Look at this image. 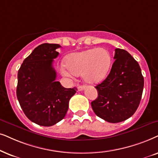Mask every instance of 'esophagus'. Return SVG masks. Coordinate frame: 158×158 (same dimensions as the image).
I'll return each mask as SVG.
<instances>
[{"instance_id":"esophagus-1","label":"esophagus","mask_w":158,"mask_h":158,"mask_svg":"<svg viewBox=\"0 0 158 158\" xmlns=\"http://www.w3.org/2000/svg\"><path fill=\"white\" fill-rule=\"evenodd\" d=\"M85 88V85H80L77 87V89H78V91H81V90H83Z\"/></svg>"}]
</instances>
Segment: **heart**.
I'll return each mask as SVG.
<instances>
[{"instance_id": "heart-1", "label": "heart", "mask_w": 158, "mask_h": 158, "mask_svg": "<svg viewBox=\"0 0 158 158\" xmlns=\"http://www.w3.org/2000/svg\"><path fill=\"white\" fill-rule=\"evenodd\" d=\"M66 63H62L60 66V72L65 77L81 74L85 81L97 84L108 73L111 56L105 48H94L69 55Z\"/></svg>"}]
</instances>
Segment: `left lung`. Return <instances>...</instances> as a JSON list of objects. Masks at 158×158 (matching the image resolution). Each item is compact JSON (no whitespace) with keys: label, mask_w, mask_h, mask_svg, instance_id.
Here are the masks:
<instances>
[{"label":"left lung","mask_w":158,"mask_h":158,"mask_svg":"<svg viewBox=\"0 0 158 158\" xmlns=\"http://www.w3.org/2000/svg\"><path fill=\"white\" fill-rule=\"evenodd\" d=\"M114 59L110 73L95 87L98 97L91 102L94 113L110 123L123 121L133 115L144 88L139 65L127 50L116 48Z\"/></svg>","instance_id":"8db88e82"}]
</instances>
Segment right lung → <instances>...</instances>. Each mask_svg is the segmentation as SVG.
I'll return each instance as SVG.
<instances>
[{
	"instance_id": "add662e5",
	"label": "right lung",
	"mask_w": 158,
	"mask_h": 158,
	"mask_svg": "<svg viewBox=\"0 0 158 158\" xmlns=\"http://www.w3.org/2000/svg\"><path fill=\"white\" fill-rule=\"evenodd\" d=\"M58 44L40 45L23 61L18 71L16 96L26 116L36 124L51 127L61 121L77 89L56 81L52 67Z\"/></svg>"
}]
</instances>
